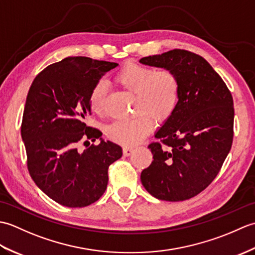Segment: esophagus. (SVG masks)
<instances>
[{
    "label": "esophagus",
    "mask_w": 255,
    "mask_h": 255,
    "mask_svg": "<svg viewBox=\"0 0 255 255\" xmlns=\"http://www.w3.org/2000/svg\"><path fill=\"white\" fill-rule=\"evenodd\" d=\"M132 151H133V149L131 147H124L123 148V153L125 156L130 155L132 153Z\"/></svg>",
    "instance_id": "esophagus-1"
}]
</instances>
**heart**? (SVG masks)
I'll return each instance as SVG.
<instances>
[{"mask_svg": "<svg viewBox=\"0 0 255 255\" xmlns=\"http://www.w3.org/2000/svg\"><path fill=\"white\" fill-rule=\"evenodd\" d=\"M116 81L124 89L136 95L134 107L139 114L128 121H118L105 128L112 141L131 145L141 141L153 129V118L158 123L167 121L174 114L180 96V84L170 70H158L137 63H128L119 70ZM105 84L99 82L92 89L90 105L97 115L105 110Z\"/></svg>", "mask_w": 255, "mask_h": 255, "instance_id": "b5f03b06", "label": "heart"}]
</instances>
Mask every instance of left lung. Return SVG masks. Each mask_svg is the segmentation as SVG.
I'll use <instances>...</instances> for the list:
<instances>
[{
    "mask_svg": "<svg viewBox=\"0 0 255 255\" xmlns=\"http://www.w3.org/2000/svg\"><path fill=\"white\" fill-rule=\"evenodd\" d=\"M145 66L176 75L180 96L174 114L148 145L153 161L141 172L153 197L180 202L196 196L217 176L234 139V100L213 67L196 53L173 49L141 58Z\"/></svg>",
    "mask_w": 255,
    "mask_h": 255,
    "instance_id": "8db88e82",
    "label": "left lung"
}]
</instances>
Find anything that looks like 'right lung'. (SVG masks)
<instances>
[{
	"label": "right lung",
	"instance_id": "obj_1",
	"mask_svg": "<svg viewBox=\"0 0 255 255\" xmlns=\"http://www.w3.org/2000/svg\"><path fill=\"white\" fill-rule=\"evenodd\" d=\"M118 63L68 57L37 75L26 99L21 139L27 167L47 196L67 207H85L105 193L108 167L121 159V145L102 138L99 129L86 126L92 89ZM100 139L79 151L80 142Z\"/></svg>",
	"mask_w": 255,
	"mask_h": 255
}]
</instances>
